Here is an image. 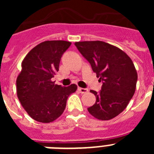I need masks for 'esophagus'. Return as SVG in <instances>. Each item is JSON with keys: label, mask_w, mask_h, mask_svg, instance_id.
<instances>
[{"label": "esophagus", "mask_w": 154, "mask_h": 154, "mask_svg": "<svg viewBox=\"0 0 154 154\" xmlns=\"http://www.w3.org/2000/svg\"><path fill=\"white\" fill-rule=\"evenodd\" d=\"M78 90L79 92H80V93H87L88 92V89H84V88H80V87H79L78 88Z\"/></svg>", "instance_id": "obj_1"}]
</instances>
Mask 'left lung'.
<instances>
[{
  "instance_id": "left-lung-1",
  "label": "left lung",
  "mask_w": 154,
  "mask_h": 154,
  "mask_svg": "<svg viewBox=\"0 0 154 154\" xmlns=\"http://www.w3.org/2000/svg\"><path fill=\"white\" fill-rule=\"evenodd\" d=\"M75 45L103 82L100 92L90 91L96 101L88 111L100 120L112 119L126 109L135 93L137 72L133 61L123 50L101 41L78 42Z\"/></svg>"
}]
</instances>
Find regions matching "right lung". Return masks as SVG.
<instances>
[{
    "label": "right lung",
    "mask_w": 154,
    "mask_h": 154,
    "mask_svg": "<svg viewBox=\"0 0 154 154\" xmlns=\"http://www.w3.org/2000/svg\"><path fill=\"white\" fill-rule=\"evenodd\" d=\"M66 41H45L33 48L21 62L17 77V96L28 115L40 123H51L65 110L75 84L62 87L51 79L59 69L63 53L71 45Z\"/></svg>",
    "instance_id": "1"
}]
</instances>
